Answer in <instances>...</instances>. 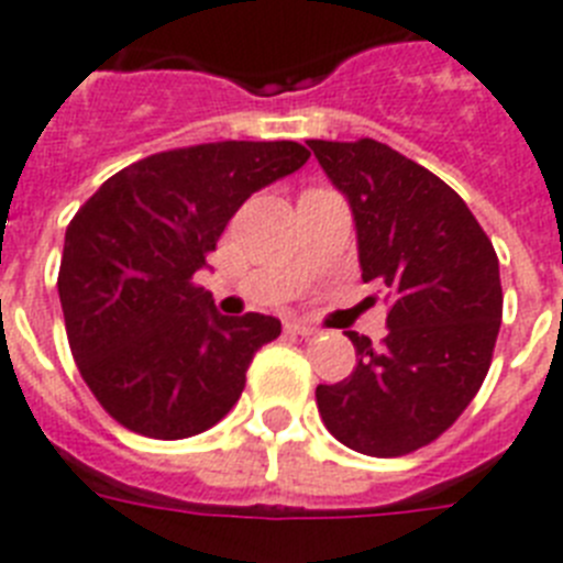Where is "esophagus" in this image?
Returning a JSON list of instances; mask_svg holds the SVG:
<instances>
[{"label": "esophagus", "mask_w": 563, "mask_h": 563, "mask_svg": "<svg viewBox=\"0 0 563 563\" xmlns=\"http://www.w3.org/2000/svg\"><path fill=\"white\" fill-rule=\"evenodd\" d=\"M286 332L300 334V338H309V334H314L318 329H314L311 323H303V320H289V323H286Z\"/></svg>", "instance_id": "obj_1"}]
</instances>
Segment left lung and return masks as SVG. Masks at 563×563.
<instances>
[{
    "label": "left lung",
    "mask_w": 563,
    "mask_h": 563,
    "mask_svg": "<svg viewBox=\"0 0 563 563\" xmlns=\"http://www.w3.org/2000/svg\"><path fill=\"white\" fill-rule=\"evenodd\" d=\"M306 145L349 200L363 280L389 300L384 343L349 332L357 366L318 386V409L349 450L406 455L446 432L484 384L504 309L498 257L423 165L377 140Z\"/></svg>",
    "instance_id": "left-lung-1"
}]
</instances>
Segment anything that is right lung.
<instances>
[{
  "label": "right lung",
  "instance_id": "add662e5",
  "mask_svg": "<svg viewBox=\"0 0 563 563\" xmlns=\"http://www.w3.org/2000/svg\"><path fill=\"white\" fill-rule=\"evenodd\" d=\"M309 159L300 143H206L106 179L65 231L59 303L82 380L131 432L179 441L238 404L280 320L225 318L194 286L234 211Z\"/></svg>",
  "mask_w": 563,
  "mask_h": 563
}]
</instances>
